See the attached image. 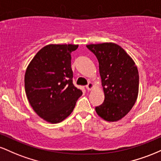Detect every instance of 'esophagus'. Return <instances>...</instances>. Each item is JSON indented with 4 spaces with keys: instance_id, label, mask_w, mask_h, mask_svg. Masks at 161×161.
<instances>
[{
    "instance_id": "obj_1",
    "label": "esophagus",
    "mask_w": 161,
    "mask_h": 161,
    "mask_svg": "<svg viewBox=\"0 0 161 161\" xmlns=\"http://www.w3.org/2000/svg\"><path fill=\"white\" fill-rule=\"evenodd\" d=\"M92 88H94V85H93V83L88 82V84L86 86V89L89 91V90H92Z\"/></svg>"
}]
</instances>
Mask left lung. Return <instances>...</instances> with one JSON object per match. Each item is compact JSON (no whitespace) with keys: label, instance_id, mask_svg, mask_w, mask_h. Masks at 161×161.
Listing matches in <instances>:
<instances>
[{"label":"left lung","instance_id":"8db88e82","mask_svg":"<svg viewBox=\"0 0 161 161\" xmlns=\"http://www.w3.org/2000/svg\"><path fill=\"white\" fill-rule=\"evenodd\" d=\"M97 57L104 101L95 110L100 117L116 122L134 106L138 95L139 76L132 58L112 42L86 45Z\"/></svg>","mask_w":161,"mask_h":161}]
</instances>
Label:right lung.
I'll list each match as a JSON object with an SVG mask.
<instances>
[{
    "instance_id": "obj_1",
    "label": "right lung",
    "mask_w": 161,
    "mask_h": 161,
    "mask_svg": "<svg viewBox=\"0 0 161 161\" xmlns=\"http://www.w3.org/2000/svg\"><path fill=\"white\" fill-rule=\"evenodd\" d=\"M78 45H48L36 53L25 74V91L34 111L58 123L68 117L82 92L73 84L71 53Z\"/></svg>"
}]
</instances>
